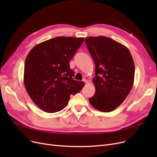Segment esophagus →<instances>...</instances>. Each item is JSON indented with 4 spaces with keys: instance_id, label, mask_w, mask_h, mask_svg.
<instances>
[{
    "instance_id": "34e87169",
    "label": "esophagus",
    "mask_w": 157,
    "mask_h": 157,
    "mask_svg": "<svg viewBox=\"0 0 157 157\" xmlns=\"http://www.w3.org/2000/svg\"><path fill=\"white\" fill-rule=\"evenodd\" d=\"M82 81H83L85 84H87V80H86V78H84V79L82 80Z\"/></svg>"
}]
</instances>
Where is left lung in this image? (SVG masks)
<instances>
[{"mask_svg":"<svg viewBox=\"0 0 157 157\" xmlns=\"http://www.w3.org/2000/svg\"><path fill=\"white\" fill-rule=\"evenodd\" d=\"M96 65L94 96L90 104L99 111L111 112L124 101L133 86L135 66L125 46L105 36L84 40Z\"/></svg>","mask_w":157,"mask_h":157,"instance_id":"obj_1","label":"left lung"}]
</instances>
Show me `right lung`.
Returning <instances> with one entry per match:
<instances>
[{
	"label": "right lung",
	"mask_w": 157,
	"mask_h": 157,
	"mask_svg": "<svg viewBox=\"0 0 157 157\" xmlns=\"http://www.w3.org/2000/svg\"><path fill=\"white\" fill-rule=\"evenodd\" d=\"M84 38L58 36L36 45L28 54L23 82L27 92L41 110L56 113L67 105L71 95L84 86L75 80L69 61Z\"/></svg>",
	"instance_id": "add662e5"
}]
</instances>
